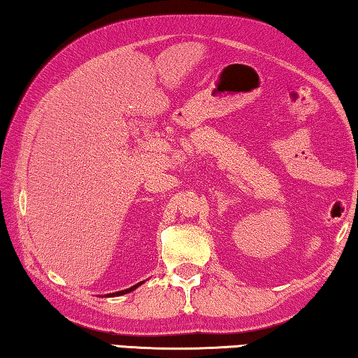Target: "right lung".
I'll return each mask as SVG.
<instances>
[{
	"instance_id": "right-lung-1",
	"label": "right lung",
	"mask_w": 358,
	"mask_h": 358,
	"mask_svg": "<svg viewBox=\"0 0 358 358\" xmlns=\"http://www.w3.org/2000/svg\"><path fill=\"white\" fill-rule=\"evenodd\" d=\"M141 286V282L138 284H136V286H132V287H129V289H126V290H120V292H115V294H110L108 296H115V295H123V294H128V292H131V290H134L136 287H138Z\"/></svg>"
}]
</instances>
